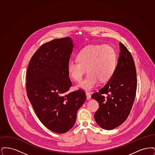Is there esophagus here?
Listing matches in <instances>:
<instances>
[{
    "mask_svg": "<svg viewBox=\"0 0 155 155\" xmlns=\"http://www.w3.org/2000/svg\"><path fill=\"white\" fill-rule=\"evenodd\" d=\"M86 96H87V100L91 99V95H90L89 93H88V92H86Z\"/></svg>",
    "mask_w": 155,
    "mask_h": 155,
    "instance_id": "34e87169",
    "label": "esophagus"
}]
</instances>
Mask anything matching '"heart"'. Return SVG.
<instances>
[{"mask_svg": "<svg viewBox=\"0 0 155 155\" xmlns=\"http://www.w3.org/2000/svg\"><path fill=\"white\" fill-rule=\"evenodd\" d=\"M77 60L68 63V73L74 81L79 82L87 70V75L77 87L90 91L96 87L98 80L104 82L112 77L117 65V53L108 45H89L78 53Z\"/></svg>", "mask_w": 155, "mask_h": 155, "instance_id": "obj_1", "label": "heart"}]
</instances>
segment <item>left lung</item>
Instances as JSON below:
<instances>
[{
	"mask_svg": "<svg viewBox=\"0 0 155 155\" xmlns=\"http://www.w3.org/2000/svg\"><path fill=\"white\" fill-rule=\"evenodd\" d=\"M120 56L115 71L108 82L92 97L99 108L94 114L97 124L110 130L124 123L131 110L137 90V73L131 53L120 42ZM107 94L105 98L102 95Z\"/></svg>",
	"mask_w": 155,
	"mask_h": 155,
	"instance_id": "obj_1",
	"label": "left lung"
}]
</instances>
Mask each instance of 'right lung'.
Masks as SVG:
<instances>
[{"mask_svg": "<svg viewBox=\"0 0 155 155\" xmlns=\"http://www.w3.org/2000/svg\"><path fill=\"white\" fill-rule=\"evenodd\" d=\"M73 47L70 37L45 43L31 58L27 71L30 103L41 123L58 134L74 126L77 111L86 100L81 89L67 93L72 85L67 65Z\"/></svg>", "mask_w": 155, "mask_h": 155, "instance_id": "obj_1", "label": "right lung"}]
</instances>
